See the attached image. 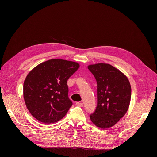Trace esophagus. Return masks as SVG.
Here are the masks:
<instances>
[{"label":"esophagus","instance_id":"esophagus-1","mask_svg":"<svg viewBox=\"0 0 157 157\" xmlns=\"http://www.w3.org/2000/svg\"><path fill=\"white\" fill-rule=\"evenodd\" d=\"M75 105L78 106V107H82L83 106V103H81V102H76L75 103Z\"/></svg>","mask_w":157,"mask_h":157}]
</instances>
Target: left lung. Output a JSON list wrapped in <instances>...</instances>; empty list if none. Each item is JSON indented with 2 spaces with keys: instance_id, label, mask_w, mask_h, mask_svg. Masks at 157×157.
Wrapping results in <instances>:
<instances>
[{
  "instance_id": "left-lung-1",
  "label": "left lung",
  "mask_w": 157,
  "mask_h": 157,
  "mask_svg": "<svg viewBox=\"0 0 157 157\" xmlns=\"http://www.w3.org/2000/svg\"><path fill=\"white\" fill-rule=\"evenodd\" d=\"M89 71L97 82V107L90 115L94 124L101 128L115 125L129 107L131 86L126 76L106 63L90 65Z\"/></svg>"
}]
</instances>
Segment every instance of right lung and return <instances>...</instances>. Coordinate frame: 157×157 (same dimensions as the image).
Returning a JSON list of instances; mask_svg holds the SVG:
<instances>
[{"label": "right lung", "instance_id": "right-lung-1", "mask_svg": "<svg viewBox=\"0 0 157 157\" xmlns=\"http://www.w3.org/2000/svg\"><path fill=\"white\" fill-rule=\"evenodd\" d=\"M79 67L73 61L53 59L37 65L23 84V98L30 113L44 124L63 118L73 103L67 80Z\"/></svg>", "mask_w": 157, "mask_h": 157}]
</instances>
